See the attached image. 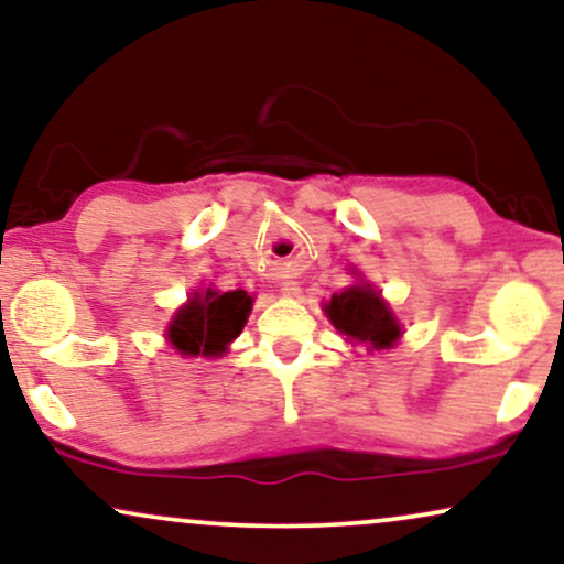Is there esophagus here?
Wrapping results in <instances>:
<instances>
[{
	"mask_svg": "<svg viewBox=\"0 0 564 564\" xmlns=\"http://www.w3.org/2000/svg\"><path fill=\"white\" fill-rule=\"evenodd\" d=\"M281 291H283V294H289V296H296L299 291H302V286H299L296 281H289V283H283Z\"/></svg>",
	"mask_w": 564,
	"mask_h": 564,
	"instance_id": "esophagus-1",
	"label": "esophagus"
}]
</instances>
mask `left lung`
<instances>
[{"label": "left lung", "instance_id": "left-lung-1", "mask_svg": "<svg viewBox=\"0 0 564 564\" xmlns=\"http://www.w3.org/2000/svg\"><path fill=\"white\" fill-rule=\"evenodd\" d=\"M325 310L340 333L369 344V348H390L401 335L393 312L369 286H351L344 294H335Z\"/></svg>", "mask_w": 564, "mask_h": 564}]
</instances>
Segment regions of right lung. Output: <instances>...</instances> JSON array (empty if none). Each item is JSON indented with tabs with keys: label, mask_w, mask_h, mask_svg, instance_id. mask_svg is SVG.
<instances>
[{
	"label": "right lung",
	"mask_w": 564,
	"mask_h": 564,
	"mask_svg": "<svg viewBox=\"0 0 564 564\" xmlns=\"http://www.w3.org/2000/svg\"><path fill=\"white\" fill-rule=\"evenodd\" d=\"M252 299L247 291H205L195 294L184 310L176 312L169 327V340L182 356H220L241 333Z\"/></svg>",
	"instance_id": "1"
}]
</instances>
